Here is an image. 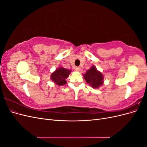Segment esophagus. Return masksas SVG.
I'll return each instance as SVG.
<instances>
[{
  "instance_id": "34e87169",
  "label": "esophagus",
  "mask_w": 147,
  "mask_h": 147,
  "mask_svg": "<svg viewBox=\"0 0 147 147\" xmlns=\"http://www.w3.org/2000/svg\"><path fill=\"white\" fill-rule=\"evenodd\" d=\"M75 70H76V71H77V72H79L80 70H81V68H80V67H76L75 68Z\"/></svg>"
}]
</instances>
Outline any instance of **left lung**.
Returning a JSON list of instances; mask_svg holds the SVG:
<instances>
[{
  "mask_svg": "<svg viewBox=\"0 0 147 147\" xmlns=\"http://www.w3.org/2000/svg\"><path fill=\"white\" fill-rule=\"evenodd\" d=\"M83 77L86 83L90 84L93 88H98L104 83L103 75L97 70L95 66H92L83 75Z\"/></svg>",
  "mask_w": 147,
  "mask_h": 147,
  "instance_id": "obj_1",
  "label": "left lung"
}]
</instances>
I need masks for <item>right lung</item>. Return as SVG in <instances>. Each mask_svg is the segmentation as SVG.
I'll return each instance as SVG.
<instances>
[{
	"mask_svg": "<svg viewBox=\"0 0 147 147\" xmlns=\"http://www.w3.org/2000/svg\"><path fill=\"white\" fill-rule=\"evenodd\" d=\"M70 72V70L59 67L58 69H56L54 72L52 73L51 75V79L57 85H64L66 84L65 79L67 78Z\"/></svg>",
	"mask_w": 147,
	"mask_h": 147,
	"instance_id": "1",
	"label": "right lung"
}]
</instances>
